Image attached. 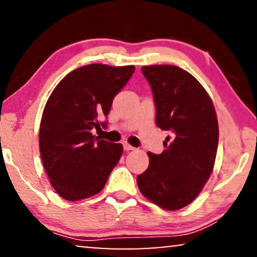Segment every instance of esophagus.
Instances as JSON below:
<instances>
[{"label": "esophagus", "mask_w": 257, "mask_h": 257, "mask_svg": "<svg viewBox=\"0 0 257 257\" xmlns=\"http://www.w3.org/2000/svg\"><path fill=\"white\" fill-rule=\"evenodd\" d=\"M122 146H124V150L125 151H133V150H135V147L131 146L127 143H122Z\"/></svg>", "instance_id": "obj_1"}]
</instances>
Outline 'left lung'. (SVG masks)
I'll return each instance as SVG.
<instances>
[{
  "label": "left lung",
  "mask_w": 257,
  "mask_h": 257,
  "mask_svg": "<svg viewBox=\"0 0 257 257\" xmlns=\"http://www.w3.org/2000/svg\"><path fill=\"white\" fill-rule=\"evenodd\" d=\"M156 105V124L168 131L161 154L149 152L150 165L137 177L143 195L167 210L187 206L212 173L219 126L201 84L173 65L143 66Z\"/></svg>",
  "instance_id": "1"
}]
</instances>
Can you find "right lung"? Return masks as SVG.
Instances as JSON below:
<instances>
[{"label":"right lung","mask_w":257,"mask_h":257,"mask_svg":"<svg viewBox=\"0 0 257 257\" xmlns=\"http://www.w3.org/2000/svg\"><path fill=\"white\" fill-rule=\"evenodd\" d=\"M136 68L89 64L66 75L52 91L42 115L40 151L52 187L68 201L99 193L122 154L121 144L92 135L106 127L113 98ZM101 130V128H100Z\"/></svg>","instance_id":"obj_1"}]
</instances>
